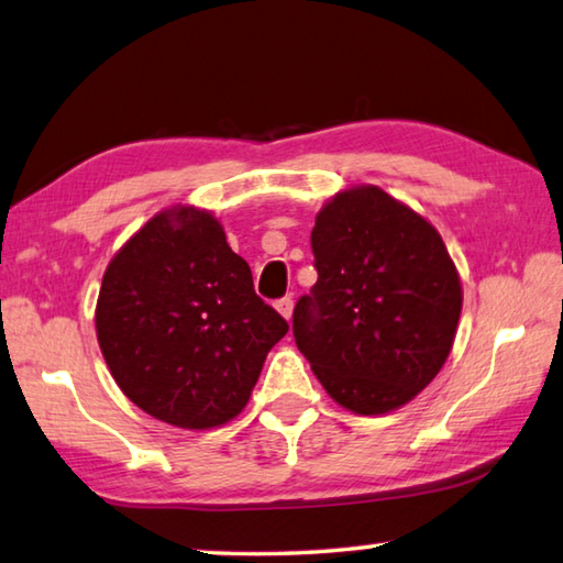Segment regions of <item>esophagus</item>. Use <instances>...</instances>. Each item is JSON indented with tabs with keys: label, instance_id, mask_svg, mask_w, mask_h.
<instances>
[{
	"label": "esophagus",
	"instance_id": "obj_1",
	"mask_svg": "<svg viewBox=\"0 0 563 563\" xmlns=\"http://www.w3.org/2000/svg\"><path fill=\"white\" fill-rule=\"evenodd\" d=\"M274 306H277V311L286 318V321H289L291 313H294V299H291V296H284V299H279Z\"/></svg>",
	"mask_w": 563,
	"mask_h": 563
}]
</instances>
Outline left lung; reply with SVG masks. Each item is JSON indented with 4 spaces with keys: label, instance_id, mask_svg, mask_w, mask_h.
Returning a JSON list of instances; mask_svg holds the SVG:
<instances>
[{
    "label": "left lung",
    "instance_id": "8db88e82",
    "mask_svg": "<svg viewBox=\"0 0 563 563\" xmlns=\"http://www.w3.org/2000/svg\"><path fill=\"white\" fill-rule=\"evenodd\" d=\"M318 282L294 338L338 405L373 417L405 407L453 347L463 289L427 218L377 186L333 196L311 232Z\"/></svg>",
    "mask_w": 563,
    "mask_h": 563
}]
</instances>
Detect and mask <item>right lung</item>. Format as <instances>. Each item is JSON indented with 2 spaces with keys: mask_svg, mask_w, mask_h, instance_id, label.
I'll use <instances>...</instances> for the list:
<instances>
[{
  "mask_svg": "<svg viewBox=\"0 0 563 563\" xmlns=\"http://www.w3.org/2000/svg\"><path fill=\"white\" fill-rule=\"evenodd\" d=\"M98 343L136 407L178 429H216L245 409L289 323L254 294L220 220L194 206L156 213L108 264Z\"/></svg>",
  "mask_w": 563,
  "mask_h": 563,
  "instance_id": "obj_1",
  "label": "right lung"
}]
</instances>
